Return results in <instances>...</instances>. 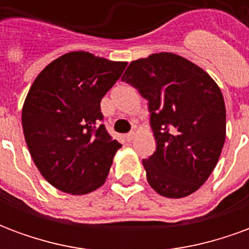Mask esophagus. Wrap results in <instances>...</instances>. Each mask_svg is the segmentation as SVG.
Wrapping results in <instances>:
<instances>
[{
    "label": "esophagus",
    "mask_w": 249,
    "mask_h": 249,
    "mask_svg": "<svg viewBox=\"0 0 249 249\" xmlns=\"http://www.w3.org/2000/svg\"><path fill=\"white\" fill-rule=\"evenodd\" d=\"M125 139H126V141L133 140V139H135V132H129V133H126V135H125Z\"/></svg>",
    "instance_id": "obj_1"
}]
</instances>
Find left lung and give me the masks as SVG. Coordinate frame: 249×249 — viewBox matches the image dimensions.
<instances>
[{
  "label": "left lung",
  "mask_w": 249,
  "mask_h": 249,
  "mask_svg": "<svg viewBox=\"0 0 249 249\" xmlns=\"http://www.w3.org/2000/svg\"><path fill=\"white\" fill-rule=\"evenodd\" d=\"M121 80L148 101L156 151L142 160L146 180L169 198L201 187L219 161L225 141V105L207 71L173 53H155L129 64Z\"/></svg>",
  "instance_id": "1"
}]
</instances>
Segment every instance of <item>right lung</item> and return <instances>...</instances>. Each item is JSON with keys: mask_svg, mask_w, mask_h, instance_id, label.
I'll return each instance as SVG.
<instances>
[{"mask_svg": "<svg viewBox=\"0 0 249 249\" xmlns=\"http://www.w3.org/2000/svg\"><path fill=\"white\" fill-rule=\"evenodd\" d=\"M126 62L71 52L37 76L22 108L30 156L48 183L85 195L108 178L119 148L103 124L100 103Z\"/></svg>", "mask_w": 249, "mask_h": 249, "instance_id": "add662e5", "label": "right lung"}]
</instances>
